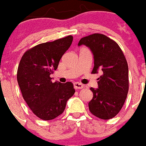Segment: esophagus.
Returning a JSON list of instances; mask_svg holds the SVG:
<instances>
[{
    "label": "esophagus",
    "instance_id": "obj_1",
    "mask_svg": "<svg viewBox=\"0 0 146 146\" xmlns=\"http://www.w3.org/2000/svg\"><path fill=\"white\" fill-rule=\"evenodd\" d=\"M74 88L75 89H82L84 88V85L79 83V82H74Z\"/></svg>",
    "mask_w": 146,
    "mask_h": 146
}]
</instances>
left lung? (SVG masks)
Instances as JSON below:
<instances>
[{"mask_svg": "<svg viewBox=\"0 0 146 146\" xmlns=\"http://www.w3.org/2000/svg\"><path fill=\"white\" fill-rule=\"evenodd\" d=\"M87 46L94 55L92 73L98 70V88H91L93 98L88 103L91 113L102 119L114 118L122 108L129 92V68L125 57L115 40L102 34L82 38L78 46Z\"/></svg>", "mask_w": 146, "mask_h": 146, "instance_id": "obj_1", "label": "left lung"}]
</instances>
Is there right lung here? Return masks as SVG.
Returning <instances> with one entry per match:
<instances>
[{"label":"right lung","mask_w":146,"mask_h":146,"mask_svg":"<svg viewBox=\"0 0 146 146\" xmlns=\"http://www.w3.org/2000/svg\"><path fill=\"white\" fill-rule=\"evenodd\" d=\"M72 35L46 42L27 50L20 61L17 79L22 96L32 112L43 120H52L63 113L75 92L73 84L51 82L50 74L72 44Z\"/></svg>","instance_id":"1"}]
</instances>
